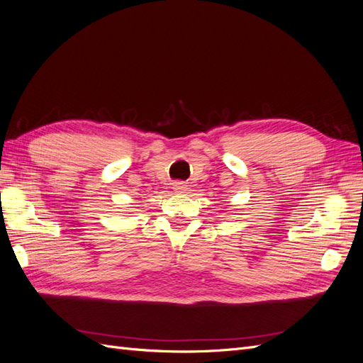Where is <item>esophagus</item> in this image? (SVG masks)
Here are the masks:
<instances>
[{
    "instance_id": "obj_1",
    "label": "esophagus",
    "mask_w": 363,
    "mask_h": 363,
    "mask_svg": "<svg viewBox=\"0 0 363 363\" xmlns=\"http://www.w3.org/2000/svg\"><path fill=\"white\" fill-rule=\"evenodd\" d=\"M173 189H174L176 191H179V193H182V191H185V189H187V185H185L184 182H174V185H173Z\"/></svg>"
}]
</instances>
